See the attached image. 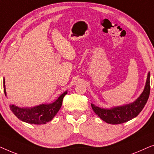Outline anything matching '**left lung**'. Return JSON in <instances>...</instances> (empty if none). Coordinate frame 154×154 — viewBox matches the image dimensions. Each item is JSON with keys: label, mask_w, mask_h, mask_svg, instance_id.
I'll use <instances>...</instances> for the list:
<instances>
[{"label": "left lung", "mask_w": 154, "mask_h": 154, "mask_svg": "<svg viewBox=\"0 0 154 154\" xmlns=\"http://www.w3.org/2000/svg\"><path fill=\"white\" fill-rule=\"evenodd\" d=\"M150 94V73H148L144 90L137 100L131 104L116 106L111 109H101L91 104L94 113L101 119L109 124H121L137 116L146 104Z\"/></svg>", "instance_id": "left-lung-1"}]
</instances>
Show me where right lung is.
<instances>
[{
	"instance_id": "right-lung-1",
	"label": "right lung",
	"mask_w": 154,
	"mask_h": 154,
	"mask_svg": "<svg viewBox=\"0 0 154 154\" xmlns=\"http://www.w3.org/2000/svg\"><path fill=\"white\" fill-rule=\"evenodd\" d=\"M4 93L6 95L5 81H3ZM67 94V91L59 97L57 100L52 104H41L32 108H20L15 105L10 104V108L12 113L21 121L31 124L41 125L45 124L51 121L57 114L62 104L64 97Z\"/></svg>"
}]
</instances>
